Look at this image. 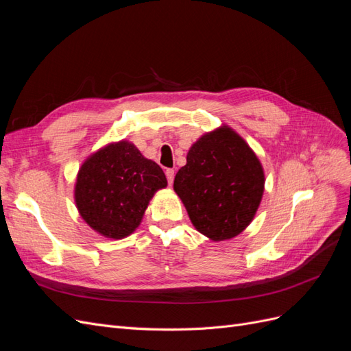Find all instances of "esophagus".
<instances>
[{"label":"esophagus","instance_id":"34e87169","mask_svg":"<svg viewBox=\"0 0 351 351\" xmlns=\"http://www.w3.org/2000/svg\"><path fill=\"white\" fill-rule=\"evenodd\" d=\"M165 176H167V180H168V184L171 186L173 182H174V169H171V168L165 169Z\"/></svg>","mask_w":351,"mask_h":351}]
</instances>
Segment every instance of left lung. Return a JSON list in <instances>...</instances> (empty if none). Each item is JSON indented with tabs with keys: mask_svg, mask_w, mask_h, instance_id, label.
I'll return each instance as SVG.
<instances>
[{
	"mask_svg": "<svg viewBox=\"0 0 351 351\" xmlns=\"http://www.w3.org/2000/svg\"><path fill=\"white\" fill-rule=\"evenodd\" d=\"M262 164L228 125L204 134L178 169L174 190L195 228L214 241L239 236L261 205Z\"/></svg>",
	"mask_w": 351,
	"mask_h": 351,
	"instance_id": "left-lung-1",
	"label": "left lung"
}]
</instances>
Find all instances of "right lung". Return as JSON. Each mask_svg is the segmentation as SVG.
Wrapping results in <instances>:
<instances>
[{"label":"right lung","mask_w":351,"mask_h":351,"mask_svg":"<svg viewBox=\"0 0 351 351\" xmlns=\"http://www.w3.org/2000/svg\"><path fill=\"white\" fill-rule=\"evenodd\" d=\"M167 187L162 168L137 147L120 141L84 161L74 186V202L86 224L108 239H124L141 226L159 189Z\"/></svg>","instance_id":"obj_1"}]
</instances>
